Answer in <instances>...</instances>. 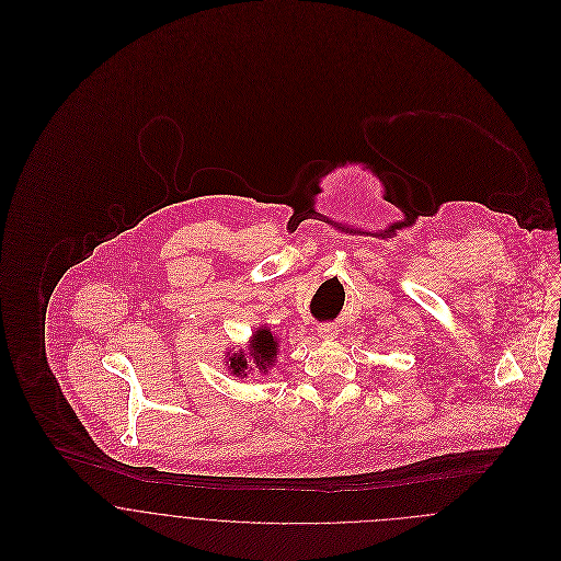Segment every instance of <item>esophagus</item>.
<instances>
[{
    "instance_id": "1",
    "label": "esophagus",
    "mask_w": 561,
    "mask_h": 561,
    "mask_svg": "<svg viewBox=\"0 0 561 561\" xmlns=\"http://www.w3.org/2000/svg\"><path fill=\"white\" fill-rule=\"evenodd\" d=\"M318 334H320L321 339H332L336 334V325L334 323H321L320 328H318Z\"/></svg>"
}]
</instances>
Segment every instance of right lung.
Listing matches in <instances>:
<instances>
[{"instance_id": "obj_1", "label": "right lung", "mask_w": 561, "mask_h": 561, "mask_svg": "<svg viewBox=\"0 0 561 561\" xmlns=\"http://www.w3.org/2000/svg\"><path fill=\"white\" fill-rule=\"evenodd\" d=\"M250 350H252V358H254V363H256V367L259 369H267L272 363H274V358H276V350H278V343H276V339L272 336V332L267 330V328H261L254 336H252V345H250ZM231 369H233V374L236 376H240L243 374V369H245V358H243V354H233L231 358Z\"/></svg>"}]
</instances>
